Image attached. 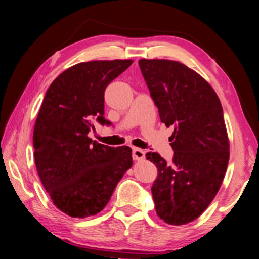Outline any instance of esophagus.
<instances>
[{
  "instance_id": "34e87169",
  "label": "esophagus",
  "mask_w": 259,
  "mask_h": 259,
  "mask_svg": "<svg viewBox=\"0 0 259 259\" xmlns=\"http://www.w3.org/2000/svg\"><path fill=\"white\" fill-rule=\"evenodd\" d=\"M133 158L135 161H139V160H143L145 158V151L142 149H138V147H134L133 149Z\"/></svg>"
}]
</instances>
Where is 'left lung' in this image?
Here are the masks:
<instances>
[{"label":"left lung","instance_id":"8db88e82","mask_svg":"<svg viewBox=\"0 0 259 259\" xmlns=\"http://www.w3.org/2000/svg\"><path fill=\"white\" fill-rule=\"evenodd\" d=\"M160 121L174 125L173 161L157 152L146 159L158 168L152 196L158 217L174 226L194 221L214 199L227 170L229 139L223 107L212 86L178 61H138Z\"/></svg>","mask_w":259,"mask_h":259}]
</instances>
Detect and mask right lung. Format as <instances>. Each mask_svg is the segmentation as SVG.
Segmentation results:
<instances>
[{
	"label": "right lung",
	"instance_id": "1",
	"mask_svg": "<svg viewBox=\"0 0 259 259\" xmlns=\"http://www.w3.org/2000/svg\"><path fill=\"white\" fill-rule=\"evenodd\" d=\"M133 60L90 61L72 65L47 90L33 130L34 161L53 204L72 218L104 210L133 166L129 146L110 147L88 136L104 117L105 90Z\"/></svg>",
	"mask_w": 259,
	"mask_h": 259
}]
</instances>
